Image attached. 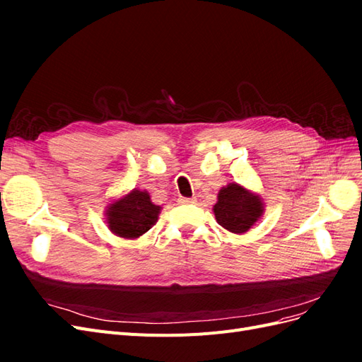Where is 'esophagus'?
Wrapping results in <instances>:
<instances>
[{"label":"esophagus","mask_w":362,"mask_h":362,"mask_svg":"<svg viewBox=\"0 0 362 362\" xmlns=\"http://www.w3.org/2000/svg\"><path fill=\"white\" fill-rule=\"evenodd\" d=\"M181 204H194L196 199L194 198H180Z\"/></svg>","instance_id":"1"}]
</instances>
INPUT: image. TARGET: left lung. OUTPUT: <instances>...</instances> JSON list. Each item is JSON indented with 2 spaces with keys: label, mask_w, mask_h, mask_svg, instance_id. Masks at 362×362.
<instances>
[{
  "label": "left lung",
  "mask_w": 362,
  "mask_h": 362,
  "mask_svg": "<svg viewBox=\"0 0 362 362\" xmlns=\"http://www.w3.org/2000/svg\"><path fill=\"white\" fill-rule=\"evenodd\" d=\"M213 211L218 225L229 233L243 234L264 213V204L258 194L249 192L243 185L229 182L218 190Z\"/></svg>",
  "instance_id": "left-lung-1"
}]
</instances>
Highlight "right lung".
Returning a JSON list of instances; mask_svg holds the SVG:
<instances>
[{"label": "right lung", "instance_id": "add662e5", "mask_svg": "<svg viewBox=\"0 0 362 362\" xmlns=\"http://www.w3.org/2000/svg\"><path fill=\"white\" fill-rule=\"evenodd\" d=\"M160 211L161 206L152 204L146 190L134 189L107 206V226L115 235L133 240L157 223Z\"/></svg>", "mask_w": 362, "mask_h": 362}]
</instances>
